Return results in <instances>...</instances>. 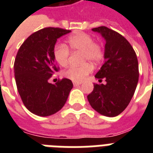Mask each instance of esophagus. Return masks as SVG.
Returning <instances> with one entry per match:
<instances>
[{
	"instance_id": "1",
	"label": "esophagus",
	"mask_w": 153,
	"mask_h": 153,
	"mask_svg": "<svg viewBox=\"0 0 153 153\" xmlns=\"http://www.w3.org/2000/svg\"><path fill=\"white\" fill-rule=\"evenodd\" d=\"M73 84H74V86H79V85H81V82H73Z\"/></svg>"
}]
</instances>
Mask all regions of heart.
I'll list each match as a JSON object with an SVG mask.
<instances>
[{"label": "heart", "instance_id": "obj_1", "mask_svg": "<svg viewBox=\"0 0 153 153\" xmlns=\"http://www.w3.org/2000/svg\"><path fill=\"white\" fill-rule=\"evenodd\" d=\"M68 47L71 51L82 52V62L89 61L91 63L98 64L103 59L104 51L99 44L94 43L91 36L84 32H78L67 39ZM70 51L65 44H56L53 49V55L55 61L62 67L68 62ZM92 71L91 64L86 62L81 66H71L64 72V76L74 82H82Z\"/></svg>", "mask_w": 153, "mask_h": 153}]
</instances>
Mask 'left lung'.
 Wrapping results in <instances>:
<instances>
[{
    "label": "left lung",
    "mask_w": 153,
    "mask_h": 153,
    "mask_svg": "<svg viewBox=\"0 0 153 153\" xmlns=\"http://www.w3.org/2000/svg\"><path fill=\"white\" fill-rule=\"evenodd\" d=\"M105 39V63L95 74L105 84H94L88 96L94 110L106 117H116L129 104L139 79L137 57L128 41L117 32L102 26L92 29Z\"/></svg>",
    "instance_id": "8db88e82"
}]
</instances>
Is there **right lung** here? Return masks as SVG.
Returning <instances> with one entry per match:
<instances>
[{
  "instance_id": "right-lung-1",
  "label": "right lung",
  "mask_w": 153,
  "mask_h": 153,
  "mask_svg": "<svg viewBox=\"0 0 153 153\" xmlns=\"http://www.w3.org/2000/svg\"><path fill=\"white\" fill-rule=\"evenodd\" d=\"M71 31L45 27L32 34L19 49L14 62L18 92L26 108L39 117L51 116L62 109L73 88L72 82L62 79L48 82L57 71L53 49L57 39Z\"/></svg>"
}]
</instances>
